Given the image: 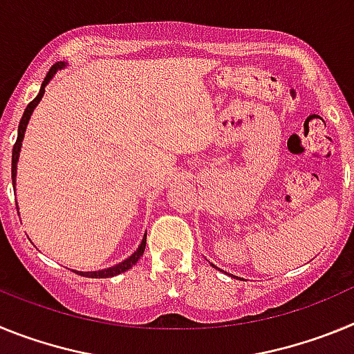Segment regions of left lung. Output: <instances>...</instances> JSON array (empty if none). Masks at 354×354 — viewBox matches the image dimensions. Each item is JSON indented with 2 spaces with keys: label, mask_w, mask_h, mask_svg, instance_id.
Segmentation results:
<instances>
[{
  "label": "left lung",
  "mask_w": 354,
  "mask_h": 354,
  "mask_svg": "<svg viewBox=\"0 0 354 354\" xmlns=\"http://www.w3.org/2000/svg\"><path fill=\"white\" fill-rule=\"evenodd\" d=\"M211 266H212V268H216V266H214V264H211Z\"/></svg>",
  "instance_id": "1"
}]
</instances>
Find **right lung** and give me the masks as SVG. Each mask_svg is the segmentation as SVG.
Instances as JSON below:
<instances>
[{
  "label": "right lung",
  "instance_id": "right-lung-1",
  "mask_svg": "<svg viewBox=\"0 0 354 354\" xmlns=\"http://www.w3.org/2000/svg\"><path fill=\"white\" fill-rule=\"evenodd\" d=\"M64 67H67V64H65V62H58V64H55L51 68H49L48 76L44 77V81H42V86H40L39 95H37L35 99H33V101H31L30 104L26 106V109H24V113H23V118H21V122H19L17 142H15L14 150H12V184H14V192H15V175H17V161H19V154H21V147H23V140H24V133H26L28 122H30L31 113L35 111V108H37V106H39V102L42 101L44 93H46V86H48V84H49V81L53 80V76H55L56 72L62 71V68H64ZM145 245H147V232H145V236H143V239H142V243H140V246H138V248H136V252L131 253V255L126 259V261L118 262V264L111 266V268H106V270H99V271H74V273L81 274V277H88V278L117 277V274H120V273H124V271L131 270V268H133V266L140 261V257H142L143 252H145Z\"/></svg>",
  "mask_w": 354,
  "mask_h": 354
}]
</instances>
